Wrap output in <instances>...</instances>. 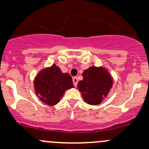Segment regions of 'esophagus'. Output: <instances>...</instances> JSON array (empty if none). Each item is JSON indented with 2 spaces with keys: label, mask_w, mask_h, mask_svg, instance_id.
<instances>
[{
  "label": "esophagus",
  "mask_w": 149,
  "mask_h": 149,
  "mask_svg": "<svg viewBox=\"0 0 149 149\" xmlns=\"http://www.w3.org/2000/svg\"><path fill=\"white\" fill-rule=\"evenodd\" d=\"M73 84H74L75 86H76V85H77L78 81H79V80H78V78L77 77H73Z\"/></svg>",
  "instance_id": "obj_1"
}]
</instances>
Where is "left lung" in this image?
Here are the masks:
<instances>
[{
  "label": "left lung",
  "mask_w": 149,
  "mask_h": 149,
  "mask_svg": "<svg viewBox=\"0 0 149 149\" xmlns=\"http://www.w3.org/2000/svg\"><path fill=\"white\" fill-rule=\"evenodd\" d=\"M82 76L77 86L84 101L93 105L100 104L112 87L111 76L102 67L89 68L84 70Z\"/></svg>",
  "instance_id": "left-lung-1"
}]
</instances>
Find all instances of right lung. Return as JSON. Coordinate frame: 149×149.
<instances>
[{
	"instance_id": "obj_1",
	"label": "right lung",
	"mask_w": 149,
	"mask_h": 149,
	"mask_svg": "<svg viewBox=\"0 0 149 149\" xmlns=\"http://www.w3.org/2000/svg\"><path fill=\"white\" fill-rule=\"evenodd\" d=\"M34 85L40 100L49 105L57 104L65 91L74 87L70 75L61 73L56 65L41 70L36 76Z\"/></svg>"
}]
</instances>
